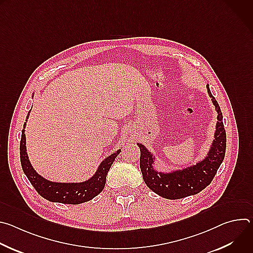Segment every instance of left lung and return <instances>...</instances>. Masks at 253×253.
<instances>
[{
	"label": "left lung",
	"instance_id": "obj_1",
	"mask_svg": "<svg viewBox=\"0 0 253 253\" xmlns=\"http://www.w3.org/2000/svg\"><path fill=\"white\" fill-rule=\"evenodd\" d=\"M209 97L217 112V123L214 133V140L207 156L195 165L175 170L169 173L158 172L153 164L155 157L141 143H137L140 148V168L146 185L156 194L166 199H180L194 195L207 187L221 165L226 150V132L223 125V116L220 107L212 96L209 85H206Z\"/></svg>",
	"mask_w": 253,
	"mask_h": 253
}]
</instances>
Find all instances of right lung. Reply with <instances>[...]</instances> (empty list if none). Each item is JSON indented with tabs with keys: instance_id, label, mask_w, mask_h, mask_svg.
<instances>
[{
	"instance_id": "obj_1",
	"label": "right lung",
	"mask_w": 253,
	"mask_h": 253,
	"mask_svg": "<svg viewBox=\"0 0 253 253\" xmlns=\"http://www.w3.org/2000/svg\"><path fill=\"white\" fill-rule=\"evenodd\" d=\"M31 110L29 111L26 121L29 118ZM26 122L22 130V137L20 142V159L23 171L31 184L37 192L45 199L51 202H59L64 204H81L96 197L105 187L106 176L115 158L121 152V149L108 156L99 165L95 174L86 181L78 183H61L53 182L39 175L33 168L26 148Z\"/></svg>"
}]
</instances>
